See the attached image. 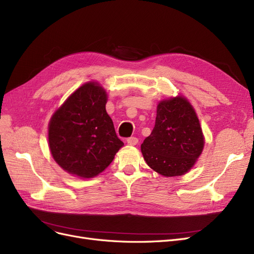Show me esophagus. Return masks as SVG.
Segmentation results:
<instances>
[{
	"mask_svg": "<svg viewBox=\"0 0 254 254\" xmlns=\"http://www.w3.org/2000/svg\"><path fill=\"white\" fill-rule=\"evenodd\" d=\"M127 145H136L137 143H138V138H136V137H129V138H127Z\"/></svg>",
	"mask_w": 254,
	"mask_h": 254,
	"instance_id": "1",
	"label": "esophagus"
}]
</instances>
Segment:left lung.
<instances>
[{"label":"left lung","mask_w":254,"mask_h":254,"mask_svg":"<svg viewBox=\"0 0 254 254\" xmlns=\"http://www.w3.org/2000/svg\"><path fill=\"white\" fill-rule=\"evenodd\" d=\"M204 146V137L194 108L184 96L161 101L156 125L141 144L148 166L166 178L188 172Z\"/></svg>","instance_id":"1"}]
</instances>
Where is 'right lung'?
I'll list each match as a JSON object with an SVG mask.
<instances>
[{
    "instance_id": "1",
    "label": "right lung",
    "mask_w": 254,
    "mask_h": 254,
    "mask_svg": "<svg viewBox=\"0 0 254 254\" xmlns=\"http://www.w3.org/2000/svg\"><path fill=\"white\" fill-rule=\"evenodd\" d=\"M107 92L97 82L78 88L54 113L49 146L54 160L69 174L91 179L103 172L124 146L106 111Z\"/></svg>"
}]
</instances>
